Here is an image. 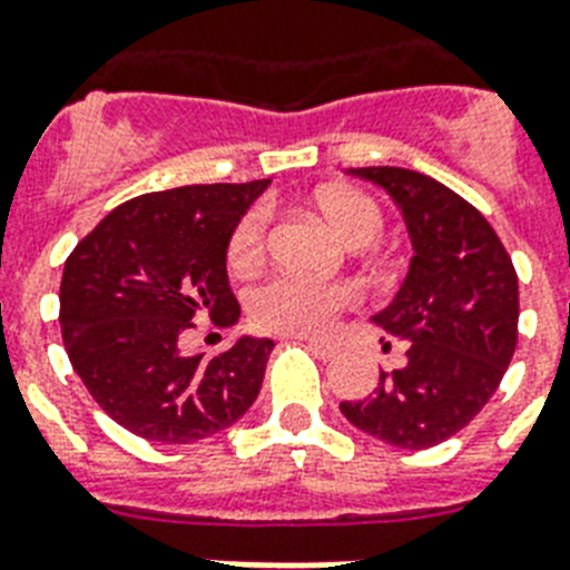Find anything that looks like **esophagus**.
<instances>
[{
  "instance_id": "esophagus-1",
  "label": "esophagus",
  "mask_w": 570,
  "mask_h": 570,
  "mask_svg": "<svg viewBox=\"0 0 570 570\" xmlns=\"http://www.w3.org/2000/svg\"><path fill=\"white\" fill-rule=\"evenodd\" d=\"M305 346H308L314 355H320L323 361H332L337 355V346H332V343H326V341H314V337H308V341H305Z\"/></svg>"
}]
</instances>
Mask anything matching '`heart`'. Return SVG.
<instances>
[{
  "label": "heart",
  "mask_w": 570,
  "mask_h": 570,
  "mask_svg": "<svg viewBox=\"0 0 570 570\" xmlns=\"http://www.w3.org/2000/svg\"><path fill=\"white\" fill-rule=\"evenodd\" d=\"M317 209L352 247H370L384 233V212L373 197L358 189H326L317 195ZM271 212L253 206L238 218L227 244L235 267H253L267 247ZM355 288L346 282H317L294 274H274L262 279L247 296L250 320L276 335H317L341 312L355 305Z\"/></svg>",
  "instance_id": "heart-1"
}]
</instances>
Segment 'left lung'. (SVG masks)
Returning <instances> with one entry per match:
<instances>
[{"instance_id":"obj_1","label":"left lung","mask_w":570,"mask_h":570,"mask_svg":"<svg viewBox=\"0 0 570 570\" xmlns=\"http://www.w3.org/2000/svg\"><path fill=\"white\" fill-rule=\"evenodd\" d=\"M350 171L396 200L413 258L396 299L373 317L407 343V361L341 411L396 449H431L463 431L504 379L519 341V276L489 220L449 186L411 168Z\"/></svg>"}]
</instances>
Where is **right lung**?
<instances>
[{"label": "right lung", "instance_id": "obj_1", "mask_svg": "<svg viewBox=\"0 0 570 570\" xmlns=\"http://www.w3.org/2000/svg\"><path fill=\"white\" fill-rule=\"evenodd\" d=\"M271 180L200 183L116 206L66 258L60 332L98 407L150 443H195L242 420L274 350L242 341L206 358L180 337L200 314L235 323L227 244Z\"/></svg>", "mask_w": 570, "mask_h": 570}]
</instances>
